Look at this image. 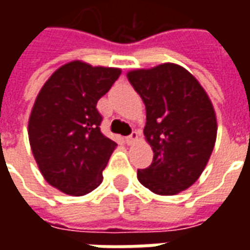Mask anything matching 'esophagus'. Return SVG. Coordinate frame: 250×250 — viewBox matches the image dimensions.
I'll use <instances>...</instances> for the list:
<instances>
[{
    "instance_id": "1",
    "label": "esophagus",
    "mask_w": 250,
    "mask_h": 250,
    "mask_svg": "<svg viewBox=\"0 0 250 250\" xmlns=\"http://www.w3.org/2000/svg\"><path fill=\"white\" fill-rule=\"evenodd\" d=\"M138 139H139V134H138L136 131H134L130 136H127V138H125V141H127L128 145H134Z\"/></svg>"
}]
</instances>
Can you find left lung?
Instances as JSON below:
<instances>
[{"mask_svg": "<svg viewBox=\"0 0 250 250\" xmlns=\"http://www.w3.org/2000/svg\"><path fill=\"white\" fill-rule=\"evenodd\" d=\"M127 79L146 105L145 136L154 152L138 179L152 193L175 195L209 162L217 139L214 107L198 80L178 64L134 69Z\"/></svg>", "mask_w": 250, "mask_h": 250, "instance_id": "8db88e82", "label": "left lung"}]
</instances>
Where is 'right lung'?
Wrapping results in <instances>:
<instances>
[{
	"label": "right lung",
	"mask_w": 250,
	"mask_h": 250,
	"mask_svg": "<svg viewBox=\"0 0 250 250\" xmlns=\"http://www.w3.org/2000/svg\"><path fill=\"white\" fill-rule=\"evenodd\" d=\"M119 68L66 62L37 95L28 123L36 163L48 184L68 195H85L103 181L116 143L100 132L96 104L108 92Z\"/></svg>",
	"instance_id": "1"
}]
</instances>
